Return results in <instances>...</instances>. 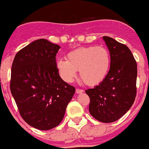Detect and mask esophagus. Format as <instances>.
<instances>
[{
    "label": "esophagus",
    "instance_id": "34e87169",
    "mask_svg": "<svg viewBox=\"0 0 149 149\" xmlns=\"http://www.w3.org/2000/svg\"><path fill=\"white\" fill-rule=\"evenodd\" d=\"M83 92H84V90L81 89H76V93L77 94H81V93H82Z\"/></svg>",
    "mask_w": 149,
    "mask_h": 149
}]
</instances>
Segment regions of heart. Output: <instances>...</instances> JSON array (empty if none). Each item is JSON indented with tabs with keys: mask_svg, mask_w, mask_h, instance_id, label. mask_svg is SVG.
<instances>
[{
	"mask_svg": "<svg viewBox=\"0 0 149 149\" xmlns=\"http://www.w3.org/2000/svg\"><path fill=\"white\" fill-rule=\"evenodd\" d=\"M66 60H59L56 68L60 77L70 83L79 71L80 77L88 86H96L107 77L110 68V55L102 46L82 47L67 54Z\"/></svg>",
	"mask_w": 149,
	"mask_h": 149,
	"instance_id": "b5f03b06",
	"label": "heart"
}]
</instances>
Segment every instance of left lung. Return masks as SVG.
I'll return each mask as SVG.
<instances>
[{"instance_id": "left-lung-1", "label": "left lung", "mask_w": 149, "mask_h": 149, "mask_svg": "<svg viewBox=\"0 0 149 149\" xmlns=\"http://www.w3.org/2000/svg\"><path fill=\"white\" fill-rule=\"evenodd\" d=\"M103 39L110 51V70L99 85L85 92L90 98L91 115L99 122L110 123L123 116L134 104L137 65L125 45L109 36Z\"/></svg>"}]
</instances>
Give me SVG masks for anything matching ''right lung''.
Returning <instances> with one entry per match:
<instances>
[{
  "mask_svg": "<svg viewBox=\"0 0 149 149\" xmlns=\"http://www.w3.org/2000/svg\"><path fill=\"white\" fill-rule=\"evenodd\" d=\"M60 48L46 39H37L18 51L12 65L10 90L19 113L29 125L42 131L62 122L75 93L56 68Z\"/></svg>",
  "mask_w": 149,
  "mask_h": 149,
  "instance_id": "add662e5",
  "label": "right lung"
}]
</instances>
